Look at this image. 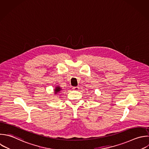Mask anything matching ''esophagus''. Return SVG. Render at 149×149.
Returning a JSON list of instances; mask_svg holds the SVG:
<instances>
[{"label": "esophagus", "mask_w": 149, "mask_h": 149, "mask_svg": "<svg viewBox=\"0 0 149 149\" xmlns=\"http://www.w3.org/2000/svg\"><path fill=\"white\" fill-rule=\"evenodd\" d=\"M72 88H73V90H76V91H77V90H79V87L78 86H77V87H73Z\"/></svg>", "instance_id": "esophagus-1"}]
</instances>
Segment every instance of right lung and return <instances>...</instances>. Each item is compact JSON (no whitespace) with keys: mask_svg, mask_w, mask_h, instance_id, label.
<instances>
[{"mask_svg":"<svg viewBox=\"0 0 149 149\" xmlns=\"http://www.w3.org/2000/svg\"><path fill=\"white\" fill-rule=\"evenodd\" d=\"M61 90V88L59 87H56V88L55 89V94H57L58 93H59Z\"/></svg>","mask_w":149,"mask_h":149,"instance_id":"add662e5","label":"right lung"}]
</instances>
